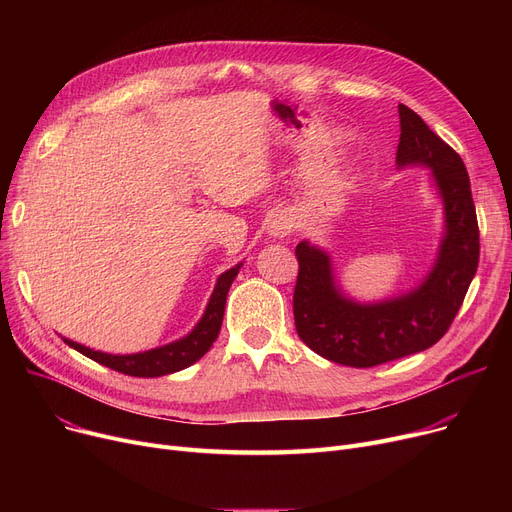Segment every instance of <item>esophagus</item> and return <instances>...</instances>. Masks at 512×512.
Segmentation results:
<instances>
[{"label":"esophagus","mask_w":512,"mask_h":512,"mask_svg":"<svg viewBox=\"0 0 512 512\" xmlns=\"http://www.w3.org/2000/svg\"><path fill=\"white\" fill-rule=\"evenodd\" d=\"M290 230H292V222L288 215H278V218H274V222L270 224V234L276 238H284L286 234H290Z\"/></svg>","instance_id":"obj_1"}]
</instances>
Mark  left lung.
Segmentation results:
<instances>
[{
  "instance_id": "left-lung-1",
  "label": "left lung",
  "mask_w": 512,
  "mask_h": 512,
  "mask_svg": "<svg viewBox=\"0 0 512 512\" xmlns=\"http://www.w3.org/2000/svg\"><path fill=\"white\" fill-rule=\"evenodd\" d=\"M398 166L432 168L444 199L446 236L425 282L378 305H357L334 286L330 259L299 242V276L292 311L299 338L313 353L348 367H375L434 346L459 313L479 263V226L471 182L461 155L411 107L398 105Z\"/></svg>"
}]
</instances>
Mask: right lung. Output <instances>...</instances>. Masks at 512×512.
<instances>
[{"mask_svg":"<svg viewBox=\"0 0 512 512\" xmlns=\"http://www.w3.org/2000/svg\"><path fill=\"white\" fill-rule=\"evenodd\" d=\"M238 267H232V270L224 272L218 278V284H215V290L209 299V305L205 309V315L201 317V321L197 324V328L188 334L186 338L153 348V351L147 353H137V355H107V353H99V351H91V348L66 340L64 342L68 346H72L74 351L83 353L85 357L110 367L114 371H120L124 375H134V378H159V375H168L174 371H180L188 365L197 363L209 348L215 342L222 328V319H224V307H226V297L230 284L234 282Z\"/></svg>","mask_w":512,"mask_h":512,"instance_id":"obj_1","label":"right lung"}]
</instances>
